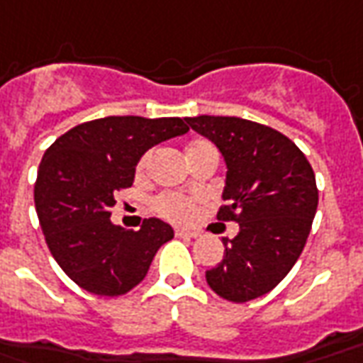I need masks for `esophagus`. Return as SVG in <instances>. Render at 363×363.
Returning <instances> with one entry per match:
<instances>
[{"instance_id": "1", "label": "esophagus", "mask_w": 363, "mask_h": 363, "mask_svg": "<svg viewBox=\"0 0 363 363\" xmlns=\"http://www.w3.org/2000/svg\"><path fill=\"white\" fill-rule=\"evenodd\" d=\"M174 234L179 235V238H196V235H199V232H196V230H184V228H179Z\"/></svg>"}]
</instances>
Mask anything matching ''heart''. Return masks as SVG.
Instances as JSON below:
<instances>
[{"label": "heart", "instance_id": "heart-1", "mask_svg": "<svg viewBox=\"0 0 363 363\" xmlns=\"http://www.w3.org/2000/svg\"><path fill=\"white\" fill-rule=\"evenodd\" d=\"M204 147H212L208 141L204 139H196V141H192L189 145V153H194V151H199V149H204ZM149 159H151V153H147L143 159H141V163H139V171H143L149 163ZM155 208L157 212L161 214V216L169 218V220H173V222H189L194 218V202L186 196H181V194H163V196H159L155 200Z\"/></svg>", "mask_w": 363, "mask_h": 363}]
</instances>
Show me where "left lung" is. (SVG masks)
<instances>
[{
  "instance_id": "8db88e82",
  "label": "left lung",
  "mask_w": 363,
  "mask_h": 363,
  "mask_svg": "<svg viewBox=\"0 0 363 363\" xmlns=\"http://www.w3.org/2000/svg\"><path fill=\"white\" fill-rule=\"evenodd\" d=\"M225 163L218 220H234L240 232L224 242V259L206 271L210 289L225 301L247 303L285 279L311 234L318 206L313 167L277 129L242 118H186Z\"/></svg>"
}]
</instances>
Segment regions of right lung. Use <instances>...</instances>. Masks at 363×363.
<instances>
[{"instance_id": "right-lung-1", "label": "right lung", "mask_w": 363, "mask_h": 363, "mask_svg": "<svg viewBox=\"0 0 363 363\" xmlns=\"http://www.w3.org/2000/svg\"><path fill=\"white\" fill-rule=\"evenodd\" d=\"M186 131L181 118L110 116L76 125L45 151L35 208L52 257L78 287L125 295L145 279L157 250L173 240V228L159 218H147L133 232L110 216L116 192L133 184L145 151Z\"/></svg>"}]
</instances>
